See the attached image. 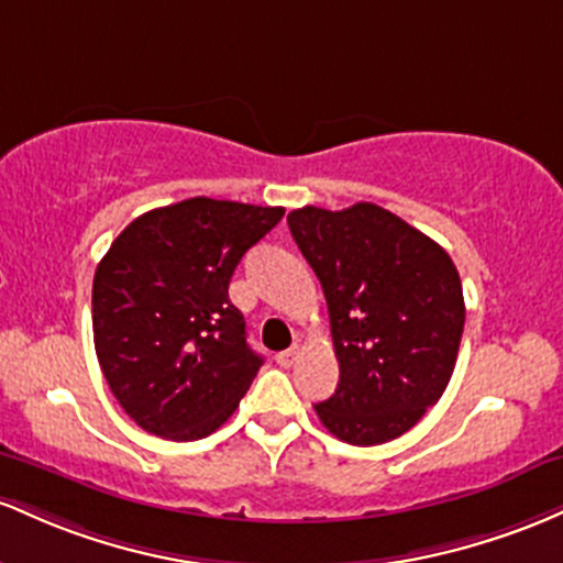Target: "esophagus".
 Returning a JSON list of instances; mask_svg holds the SVG:
<instances>
[{"label": "esophagus", "mask_w": 563, "mask_h": 563, "mask_svg": "<svg viewBox=\"0 0 563 563\" xmlns=\"http://www.w3.org/2000/svg\"><path fill=\"white\" fill-rule=\"evenodd\" d=\"M298 356H300V349H298V345H292V349L282 351L279 356H276V362H279L282 366H292L295 362H298Z\"/></svg>", "instance_id": "1"}]
</instances>
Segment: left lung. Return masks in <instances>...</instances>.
I'll return each instance as SVG.
<instances>
[{
  "instance_id": "obj_1",
  "label": "left lung",
  "mask_w": 563,
  "mask_h": 563,
  "mask_svg": "<svg viewBox=\"0 0 563 563\" xmlns=\"http://www.w3.org/2000/svg\"><path fill=\"white\" fill-rule=\"evenodd\" d=\"M289 231L324 289L340 380L316 404L321 426L356 446L385 444L441 399L465 324L463 284L433 239L358 201L302 207Z\"/></svg>"
}]
</instances>
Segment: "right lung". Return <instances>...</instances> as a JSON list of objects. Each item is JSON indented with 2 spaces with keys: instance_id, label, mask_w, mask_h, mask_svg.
<instances>
[{
  "instance_id": "right-lung-1",
  "label": "right lung",
  "mask_w": 563,
  "mask_h": 563,
  "mask_svg": "<svg viewBox=\"0 0 563 563\" xmlns=\"http://www.w3.org/2000/svg\"><path fill=\"white\" fill-rule=\"evenodd\" d=\"M282 207L194 197L135 218L92 282L95 353L143 431L197 441L218 431L263 366L229 284Z\"/></svg>"
}]
</instances>
